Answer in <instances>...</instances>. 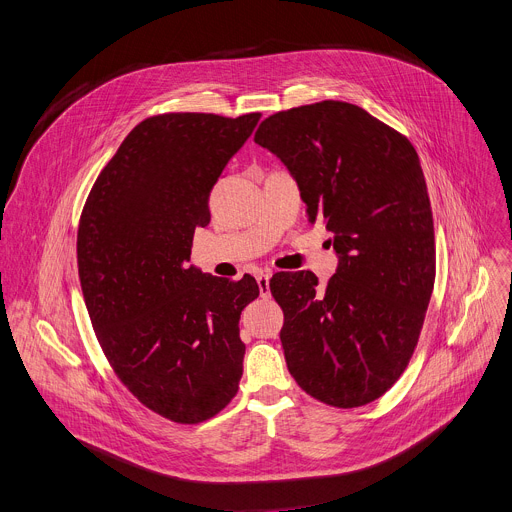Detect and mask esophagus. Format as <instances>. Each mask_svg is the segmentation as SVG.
I'll return each mask as SVG.
<instances>
[{
  "label": "esophagus",
  "instance_id": "esophagus-1",
  "mask_svg": "<svg viewBox=\"0 0 512 512\" xmlns=\"http://www.w3.org/2000/svg\"><path fill=\"white\" fill-rule=\"evenodd\" d=\"M269 277H271V271H263L257 275V285H259V294L261 298H267L271 291H269Z\"/></svg>",
  "mask_w": 512,
  "mask_h": 512
}]
</instances>
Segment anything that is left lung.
<instances>
[{
    "instance_id": "8db88e82",
    "label": "left lung",
    "mask_w": 512,
    "mask_h": 512,
    "mask_svg": "<svg viewBox=\"0 0 512 512\" xmlns=\"http://www.w3.org/2000/svg\"><path fill=\"white\" fill-rule=\"evenodd\" d=\"M255 143L300 186L310 223L332 233L338 269L277 273L279 332L291 377L314 399L352 409L407 369L435 281L427 186L411 141L364 109L320 101L269 115Z\"/></svg>"
}]
</instances>
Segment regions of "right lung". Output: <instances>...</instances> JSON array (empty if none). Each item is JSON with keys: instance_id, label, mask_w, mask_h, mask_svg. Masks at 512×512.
I'll return each instance as SVG.
<instances>
[{"instance_id": "obj_1", "label": "right lung", "mask_w": 512, "mask_h": 512, "mask_svg": "<svg viewBox=\"0 0 512 512\" xmlns=\"http://www.w3.org/2000/svg\"><path fill=\"white\" fill-rule=\"evenodd\" d=\"M261 113H164L143 119L85 202L77 261L97 340L119 381L154 413L200 423L239 391V318L255 277L229 281L190 261L208 196Z\"/></svg>"}]
</instances>
